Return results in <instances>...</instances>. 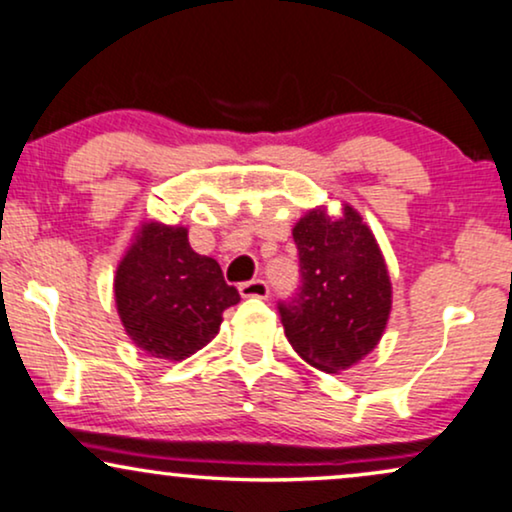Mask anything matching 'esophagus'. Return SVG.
<instances>
[{
	"mask_svg": "<svg viewBox=\"0 0 512 512\" xmlns=\"http://www.w3.org/2000/svg\"><path fill=\"white\" fill-rule=\"evenodd\" d=\"M238 290H241L243 297H260V300H264V297H269V286L267 281H262V278H252V281H245L238 286Z\"/></svg>",
	"mask_w": 512,
	"mask_h": 512,
	"instance_id": "esophagus-1",
	"label": "esophagus"
}]
</instances>
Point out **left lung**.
<instances>
[{
  "label": "left lung",
  "mask_w": 512,
  "mask_h": 512,
  "mask_svg": "<svg viewBox=\"0 0 512 512\" xmlns=\"http://www.w3.org/2000/svg\"><path fill=\"white\" fill-rule=\"evenodd\" d=\"M300 286L278 302L295 352L326 373L364 359L378 345L392 307L383 255L352 208L340 219L314 210L293 229Z\"/></svg>",
  "instance_id": "left-lung-1"
}]
</instances>
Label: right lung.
Wrapping results in <instances>:
<instances>
[{
	"label": "right lung",
	"mask_w": 512,
	"mask_h": 512,
	"mask_svg": "<svg viewBox=\"0 0 512 512\" xmlns=\"http://www.w3.org/2000/svg\"><path fill=\"white\" fill-rule=\"evenodd\" d=\"M241 300L212 257L198 255L181 226L146 224L115 274V302L134 345L179 361L215 338L224 309Z\"/></svg>",
	"instance_id": "obj_1"
}]
</instances>
